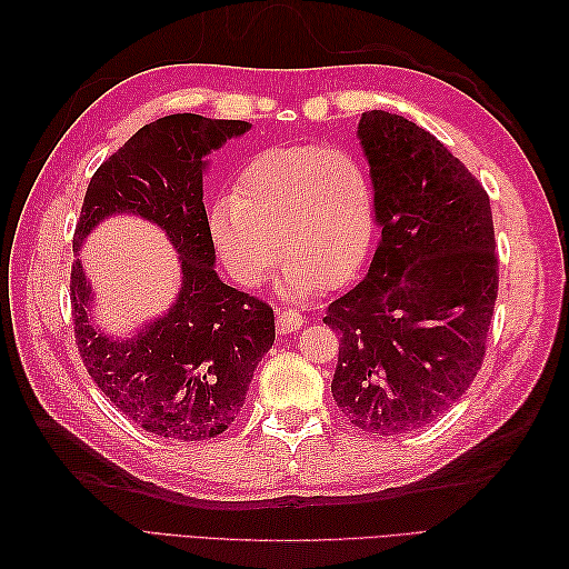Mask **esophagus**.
<instances>
[{"instance_id":"1","label":"esophagus","mask_w":569,"mask_h":569,"mask_svg":"<svg viewBox=\"0 0 569 569\" xmlns=\"http://www.w3.org/2000/svg\"><path fill=\"white\" fill-rule=\"evenodd\" d=\"M303 325V316L297 311H278V332L280 335H289V332H297L299 327Z\"/></svg>"}]
</instances>
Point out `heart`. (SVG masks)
I'll use <instances>...</instances> for the list:
<instances>
[{"instance_id":"obj_1","label":"heart","mask_w":569,"mask_h":569,"mask_svg":"<svg viewBox=\"0 0 569 569\" xmlns=\"http://www.w3.org/2000/svg\"><path fill=\"white\" fill-rule=\"evenodd\" d=\"M377 222L368 166L325 144L270 147L244 166L237 192L216 199L209 226L232 278L256 287L287 261L280 289L311 297L363 268Z\"/></svg>"}]
</instances>
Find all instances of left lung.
I'll list each match as a JSON object with an SVG mask.
<instances>
[{
    "instance_id": "1",
    "label": "left lung",
    "mask_w": 569,
    "mask_h": 569,
    "mask_svg": "<svg viewBox=\"0 0 569 569\" xmlns=\"http://www.w3.org/2000/svg\"><path fill=\"white\" fill-rule=\"evenodd\" d=\"M377 226L370 270L327 306L339 332L332 396L360 432L403 437L468 391L487 356L498 256L487 189L412 120L358 123Z\"/></svg>"
}]
</instances>
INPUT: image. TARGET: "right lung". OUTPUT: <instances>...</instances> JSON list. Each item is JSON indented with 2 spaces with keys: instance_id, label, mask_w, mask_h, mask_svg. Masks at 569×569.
I'll return each mask as SVG.
<instances>
[{
  "instance_id": "1",
  "label": "right lung",
  "mask_w": 569,
  "mask_h": 569,
  "mask_svg": "<svg viewBox=\"0 0 569 569\" xmlns=\"http://www.w3.org/2000/svg\"><path fill=\"white\" fill-rule=\"evenodd\" d=\"M249 128L247 120L197 113L153 120L97 168L76 222V253L97 222L113 213L157 222L180 253L176 303L128 339L97 330L80 258L71 270L73 330L84 368L128 420L161 439L206 441L226 432L274 341L272 308L220 282L203 209L206 153Z\"/></svg>"
}]
</instances>
